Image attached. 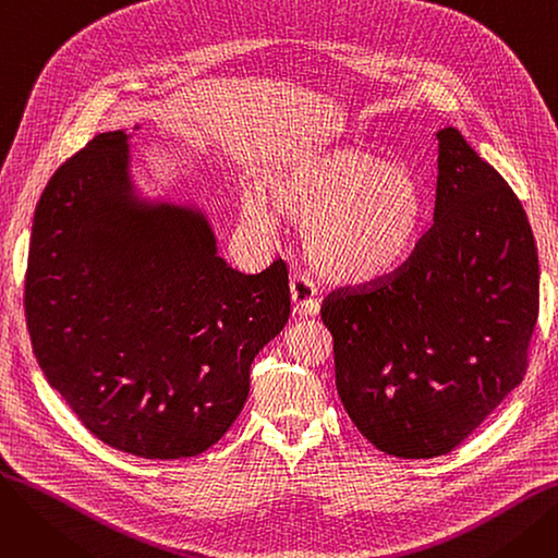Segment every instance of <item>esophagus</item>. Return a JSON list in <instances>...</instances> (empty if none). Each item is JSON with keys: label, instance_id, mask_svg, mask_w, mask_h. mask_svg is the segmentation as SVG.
Masks as SVG:
<instances>
[{"label": "esophagus", "instance_id": "esophagus-1", "mask_svg": "<svg viewBox=\"0 0 558 558\" xmlns=\"http://www.w3.org/2000/svg\"><path fill=\"white\" fill-rule=\"evenodd\" d=\"M289 294H291V303H294L296 312H303L307 316H316L318 312V303H316V289L310 282L307 276L303 274H294L289 278Z\"/></svg>", "mask_w": 558, "mask_h": 558}]
</instances>
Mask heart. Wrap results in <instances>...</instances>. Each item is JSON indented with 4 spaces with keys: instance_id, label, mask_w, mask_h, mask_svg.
I'll list each match as a JSON object with an SVG mask.
<instances>
[{
    "instance_id": "obj_1",
    "label": "heart",
    "mask_w": 558,
    "mask_h": 558,
    "mask_svg": "<svg viewBox=\"0 0 558 558\" xmlns=\"http://www.w3.org/2000/svg\"><path fill=\"white\" fill-rule=\"evenodd\" d=\"M264 196L280 217L303 226L312 269L343 287L398 274L416 253L427 217L416 171L353 144L280 158L264 179ZM244 217L257 228L271 219L257 194L244 198Z\"/></svg>"
}]
</instances>
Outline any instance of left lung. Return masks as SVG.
<instances>
[{"instance_id": "obj_1", "label": "left lung", "mask_w": 558, "mask_h": 558, "mask_svg": "<svg viewBox=\"0 0 558 558\" xmlns=\"http://www.w3.org/2000/svg\"><path fill=\"white\" fill-rule=\"evenodd\" d=\"M436 140L434 223L412 259L320 307L350 421L400 459L448 454L482 425L522 383L538 318L522 203L457 129Z\"/></svg>"}]
</instances>
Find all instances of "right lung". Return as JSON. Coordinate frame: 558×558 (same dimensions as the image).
Listing matches in <instances>:
<instances>
[{"label": "right lung", "instance_id": "right-lung-1", "mask_svg": "<svg viewBox=\"0 0 558 558\" xmlns=\"http://www.w3.org/2000/svg\"><path fill=\"white\" fill-rule=\"evenodd\" d=\"M129 140L97 135L47 183L26 326L47 383L99 441L196 457L240 416L255 355L287 326V264L228 267L201 208L137 192Z\"/></svg>", "mask_w": 558, "mask_h": 558}]
</instances>
